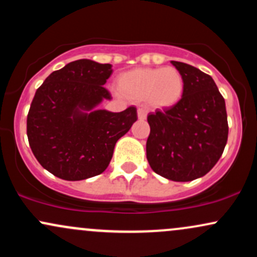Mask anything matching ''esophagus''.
<instances>
[{"label": "esophagus", "instance_id": "34e87169", "mask_svg": "<svg viewBox=\"0 0 257 257\" xmlns=\"http://www.w3.org/2000/svg\"><path fill=\"white\" fill-rule=\"evenodd\" d=\"M138 117H139V119H140V120L146 119L147 111L145 110V108H139V110H138Z\"/></svg>", "mask_w": 257, "mask_h": 257}]
</instances>
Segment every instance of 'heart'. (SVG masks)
<instances>
[{"instance_id": "heart-1", "label": "heart", "mask_w": 257, "mask_h": 257, "mask_svg": "<svg viewBox=\"0 0 257 257\" xmlns=\"http://www.w3.org/2000/svg\"><path fill=\"white\" fill-rule=\"evenodd\" d=\"M117 89L133 101H147L152 107L166 110L181 101L185 93V79L178 69L137 67L120 73Z\"/></svg>"}]
</instances>
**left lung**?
<instances>
[{
  "instance_id": "left-lung-1",
  "label": "left lung",
  "mask_w": 257,
  "mask_h": 257,
  "mask_svg": "<svg viewBox=\"0 0 257 257\" xmlns=\"http://www.w3.org/2000/svg\"><path fill=\"white\" fill-rule=\"evenodd\" d=\"M185 79L181 101L147 116L146 157L158 175L178 182L204 176L225 150L228 124L225 99L214 79L197 67L172 61Z\"/></svg>"
}]
</instances>
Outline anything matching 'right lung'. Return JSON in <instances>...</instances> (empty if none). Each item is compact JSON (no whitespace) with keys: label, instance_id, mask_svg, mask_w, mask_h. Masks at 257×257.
Segmentation results:
<instances>
[{"label":"right lung","instance_id":"obj_1","mask_svg":"<svg viewBox=\"0 0 257 257\" xmlns=\"http://www.w3.org/2000/svg\"><path fill=\"white\" fill-rule=\"evenodd\" d=\"M111 64L79 59L52 72L36 90L28 114V139L44 169L67 181L105 172L114 145L138 119L137 107L122 112L98 106L112 96L102 85Z\"/></svg>","mask_w":257,"mask_h":257}]
</instances>
